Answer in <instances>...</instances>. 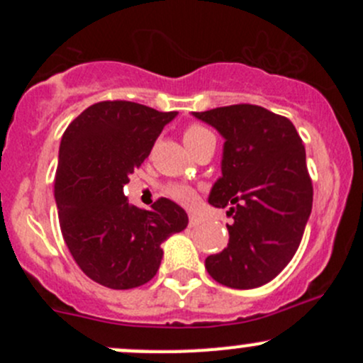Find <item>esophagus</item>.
Masks as SVG:
<instances>
[{
	"mask_svg": "<svg viewBox=\"0 0 363 363\" xmlns=\"http://www.w3.org/2000/svg\"><path fill=\"white\" fill-rule=\"evenodd\" d=\"M196 225H200V218L195 214H189V226H196Z\"/></svg>",
	"mask_w": 363,
	"mask_h": 363,
	"instance_id": "34e87169",
	"label": "esophagus"
}]
</instances>
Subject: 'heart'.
<instances>
[{
  "label": "heart",
  "instance_id": "obj_1",
  "mask_svg": "<svg viewBox=\"0 0 363 363\" xmlns=\"http://www.w3.org/2000/svg\"><path fill=\"white\" fill-rule=\"evenodd\" d=\"M208 137H212V133L207 130V128L200 126V124H191L189 128H186L184 135H182L186 145L199 144V142H202ZM167 193L172 196V199H175L177 202H181L184 205H191L193 202H195V191H193V189L186 184L168 186Z\"/></svg>",
  "mask_w": 363,
  "mask_h": 363
}]
</instances>
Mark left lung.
I'll return each mask as SVG.
<instances>
[{
	"label": "left lung",
	"instance_id": "8db88e82",
	"mask_svg": "<svg viewBox=\"0 0 363 363\" xmlns=\"http://www.w3.org/2000/svg\"><path fill=\"white\" fill-rule=\"evenodd\" d=\"M225 138L208 203L228 207V246L205 259L214 281L251 290L272 281L298 250L313 208L306 149L294 123L258 105L193 112Z\"/></svg>",
	"mask_w": 363,
	"mask_h": 363
}]
</instances>
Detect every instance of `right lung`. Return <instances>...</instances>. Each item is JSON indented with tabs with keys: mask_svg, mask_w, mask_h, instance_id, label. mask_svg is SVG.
<instances>
[{
	"mask_svg": "<svg viewBox=\"0 0 363 363\" xmlns=\"http://www.w3.org/2000/svg\"><path fill=\"white\" fill-rule=\"evenodd\" d=\"M175 116L133 101H100L61 138L54 199L63 239L82 272L112 290L151 281L163 258L161 244L188 226L186 211L172 200L144 211L123 191Z\"/></svg>",
	"mask_w": 363,
	"mask_h": 363,
	"instance_id": "1",
	"label": "right lung"
}]
</instances>
